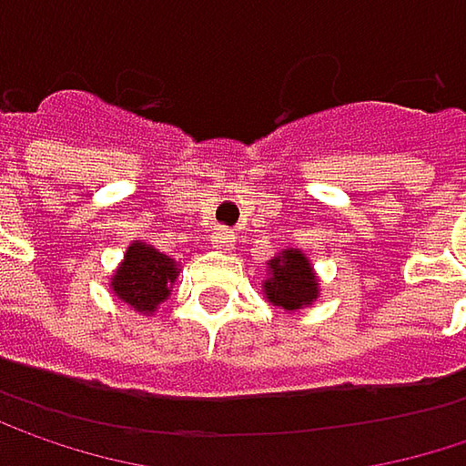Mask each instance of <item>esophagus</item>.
<instances>
[{"label":"esophagus","mask_w":466,"mask_h":466,"mask_svg":"<svg viewBox=\"0 0 466 466\" xmlns=\"http://www.w3.org/2000/svg\"><path fill=\"white\" fill-rule=\"evenodd\" d=\"M210 242H213V248H216V250H232L234 242H237V237H234L232 229H216Z\"/></svg>","instance_id":"esophagus-1"}]
</instances>
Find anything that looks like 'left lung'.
<instances>
[{"mask_svg": "<svg viewBox=\"0 0 466 466\" xmlns=\"http://www.w3.org/2000/svg\"><path fill=\"white\" fill-rule=\"evenodd\" d=\"M318 293V275L299 248H288L269 261V277L264 282V296L269 304L285 312H299L309 307Z\"/></svg>", "mask_w": 466, "mask_h": 466, "instance_id": "8db88e82", "label": "left lung"}]
</instances>
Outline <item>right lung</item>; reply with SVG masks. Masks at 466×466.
<instances>
[{"label":"right lung","mask_w":466,"mask_h":466,"mask_svg":"<svg viewBox=\"0 0 466 466\" xmlns=\"http://www.w3.org/2000/svg\"><path fill=\"white\" fill-rule=\"evenodd\" d=\"M178 277V264L159 253L154 245L136 239L125 250V261L111 275V290L130 309L151 315L170 296V288Z\"/></svg>","instance_id":"1"}]
</instances>
